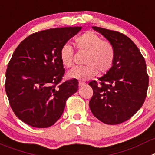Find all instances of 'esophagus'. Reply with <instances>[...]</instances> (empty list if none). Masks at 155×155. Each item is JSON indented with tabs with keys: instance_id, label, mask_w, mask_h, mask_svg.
Wrapping results in <instances>:
<instances>
[{
	"instance_id": "obj_1",
	"label": "esophagus",
	"mask_w": 155,
	"mask_h": 155,
	"mask_svg": "<svg viewBox=\"0 0 155 155\" xmlns=\"http://www.w3.org/2000/svg\"><path fill=\"white\" fill-rule=\"evenodd\" d=\"M78 84H79V87H82V86H84V85H85V82L79 81Z\"/></svg>"
}]
</instances>
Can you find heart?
I'll return each instance as SVG.
<instances>
[{"label": "heart", "instance_id": "1", "mask_svg": "<svg viewBox=\"0 0 155 155\" xmlns=\"http://www.w3.org/2000/svg\"><path fill=\"white\" fill-rule=\"evenodd\" d=\"M75 47L80 52L86 53L84 58V66L77 67L68 73L69 78L86 81L99 73L108 71L113 66L115 58V48L107 40H102L93 32H85L75 38ZM60 59L65 68L74 65V49L65 44L60 51Z\"/></svg>", "mask_w": 155, "mask_h": 155}]
</instances>
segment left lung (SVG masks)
Wrapping results in <instances>:
<instances>
[{
  "instance_id": "1",
  "label": "left lung",
  "mask_w": 155,
  "mask_h": 155,
  "mask_svg": "<svg viewBox=\"0 0 155 155\" xmlns=\"http://www.w3.org/2000/svg\"><path fill=\"white\" fill-rule=\"evenodd\" d=\"M115 48L113 66L99 81L88 84L93 89L89 107L94 117L107 124L126 121L141 107L148 87L146 63L135 44L117 31L93 27Z\"/></svg>"
}]
</instances>
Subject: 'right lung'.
I'll return each instance as SVG.
<instances>
[{
  "label": "right lung",
  "instance_id": "add662e5",
  "mask_svg": "<svg viewBox=\"0 0 155 155\" xmlns=\"http://www.w3.org/2000/svg\"><path fill=\"white\" fill-rule=\"evenodd\" d=\"M81 27L51 28L29 35L17 47L8 64L5 91L15 115L28 125L51 127L60 118L78 81L61 82L65 69L61 47Z\"/></svg>",
  "mask_w": 155,
  "mask_h": 155
}]
</instances>
